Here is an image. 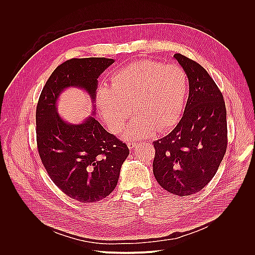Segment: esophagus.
Returning <instances> with one entry per match:
<instances>
[{"label": "esophagus", "mask_w": 255, "mask_h": 255, "mask_svg": "<svg viewBox=\"0 0 255 255\" xmlns=\"http://www.w3.org/2000/svg\"><path fill=\"white\" fill-rule=\"evenodd\" d=\"M136 145H137L136 142H128V143H127V146H128V148H129L130 150H133Z\"/></svg>", "instance_id": "1"}]
</instances>
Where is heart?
Listing matches in <instances>:
<instances>
[{
	"label": "heart",
	"instance_id": "heart-1",
	"mask_svg": "<svg viewBox=\"0 0 255 255\" xmlns=\"http://www.w3.org/2000/svg\"><path fill=\"white\" fill-rule=\"evenodd\" d=\"M110 87L97 90V107L108 128L120 133L133 110L137 114L126 128V139H142L172 128L179 120L188 78L178 64L143 59L132 62L111 76Z\"/></svg>",
	"mask_w": 255,
	"mask_h": 255
}]
</instances>
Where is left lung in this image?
Returning a JSON list of instances; mask_svg holds the SVG:
<instances>
[{"label":"left lung","instance_id":"obj_1","mask_svg":"<svg viewBox=\"0 0 255 255\" xmlns=\"http://www.w3.org/2000/svg\"><path fill=\"white\" fill-rule=\"evenodd\" d=\"M189 79V98L175 129L155 141L154 176L176 196L202 191L216 175L228 147L224 96L208 71L198 62L176 53Z\"/></svg>","mask_w":255,"mask_h":255}]
</instances>
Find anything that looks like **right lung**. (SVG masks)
Instances as JSON below:
<instances>
[{
	"label": "right lung",
	"instance_id": "add662e5",
	"mask_svg": "<svg viewBox=\"0 0 255 255\" xmlns=\"http://www.w3.org/2000/svg\"><path fill=\"white\" fill-rule=\"evenodd\" d=\"M113 62L105 57L64 61L47 79L36 105V144L41 163L51 181L79 203H94L112 193L129 149L92 116L81 124L65 122L57 113L56 101L70 86L84 89L95 101L97 78Z\"/></svg>",
	"mask_w": 255,
	"mask_h": 255
}]
</instances>
